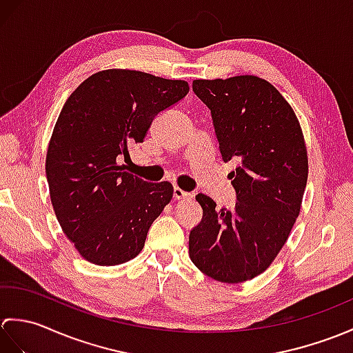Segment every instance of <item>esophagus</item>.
<instances>
[{
	"mask_svg": "<svg viewBox=\"0 0 353 353\" xmlns=\"http://www.w3.org/2000/svg\"><path fill=\"white\" fill-rule=\"evenodd\" d=\"M172 196H174L176 200H182V199H190V197H192L190 192L183 191L182 188H179V186H174V190H172Z\"/></svg>",
	"mask_w": 353,
	"mask_h": 353,
	"instance_id": "34e87169",
	"label": "esophagus"
}]
</instances>
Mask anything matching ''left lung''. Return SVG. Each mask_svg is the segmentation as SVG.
Listing matches in <instances>:
<instances>
[{
	"instance_id": "left-lung-1",
	"label": "left lung",
	"mask_w": 353,
	"mask_h": 353,
	"mask_svg": "<svg viewBox=\"0 0 353 353\" xmlns=\"http://www.w3.org/2000/svg\"><path fill=\"white\" fill-rule=\"evenodd\" d=\"M192 91L211 109L236 203L215 209L196 200L203 219L190 234V258L224 283L253 279L272 264L301 212L308 153L294 110L277 89L256 76L194 80Z\"/></svg>"
}]
</instances>
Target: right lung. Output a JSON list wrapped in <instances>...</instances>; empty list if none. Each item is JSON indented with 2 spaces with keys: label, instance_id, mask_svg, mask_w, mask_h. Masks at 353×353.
<instances>
[{
  "label": "right lung",
  "instance_id": "obj_1",
  "mask_svg": "<svg viewBox=\"0 0 353 353\" xmlns=\"http://www.w3.org/2000/svg\"><path fill=\"white\" fill-rule=\"evenodd\" d=\"M188 92L185 80L104 70L63 104L45 171L57 221L86 261L118 265L142 250L150 226L172 199V185L142 181L118 159L144 141L159 112Z\"/></svg>",
  "mask_w": 353,
  "mask_h": 353
}]
</instances>
